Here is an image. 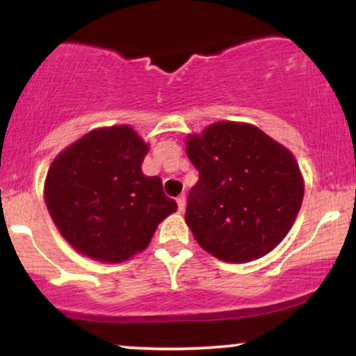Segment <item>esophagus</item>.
<instances>
[{"instance_id":"1","label":"esophagus","mask_w":356,"mask_h":356,"mask_svg":"<svg viewBox=\"0 0 356 356\" xmlns=\"http://www.w3.org/2000/svg\"><path fill=\"white\" fill-rule=\"evenodd\" d=\"M177 207L179 211L184 212V209H186V195H179L177 197Z\"/></svg>"}]
</instances>
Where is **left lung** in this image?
Masks as SVG:
<instances>
[{
  "mask_svg": "<svg viewBox=\"0 0 356 356\" xmlns=\"http://www.w3.org/2000/svg\"><path fill=\"white\" fill-rule=\"evenodd\" d=\"M186 144L199 170L186 222L201 248L229 263L273 251L303 202L305 184L293 154L257 127L238 122L212 124Z\"/></svg>",
  "mask_w": 356,
  "mask_h": 356,
  "instance_id": "left-lung-1",
  "label": "left lung"
}]
</instances>
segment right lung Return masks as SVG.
Wrapping results in <instances>:
<instances>
[{
    "instance_id": "1",
    "label": "right lung",
    "mask_w": 356,
    "mask_h": 356,
    "mask_svg": "<svg viewBox=\"0 0 356 356\" xmlns=\"http://www.w3.org/2000/svg\"><path fill=\"white\" fill-rule=\"evenodd\" d=\"M149 145L129 125L92 130L53 161L44 201L60 234L81 254L120 263L149 246L177 211L161 177L144 175Z\"/></svg>"
}]
</instances>
